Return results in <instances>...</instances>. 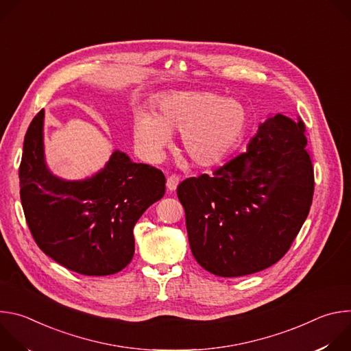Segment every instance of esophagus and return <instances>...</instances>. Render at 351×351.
<instances>
[{
  "label": "esophagus",
  "mask_w": 351,
  "mask_h": 351,
  "mask_svg": "<svg viewBox=\"0 0 351 351\" xmlns=\"http://www.w3.org/2000/svg\"><path fill=\"white\" fill-rule=\"evenodd\" d=\"M178 184H179V176L171 175V176L167 179V189H168L169 191H175L176 187H178Z\"/></svg>",
  "instance_id": "esophagus-1"
}]
</instances>
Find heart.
Here are the masks:
<instances>
[{
  "label": "heart",
  "instance_id": "obj_1",
  "mask_svg": "<svg viewBox=\"0 0 351 351\" xmlns=\"http://www.w3.org/2000/svg\"><path fill=\"white\" fill-rule=\"evenodd\" d=\"M247 114L234 99L211 91H178L160 98L154 114H138L136 144L149 160H158L171 133H180V149L194 167L210 168L225 160L244 133Z\"/></svg>",
  "mask_w": 351,
  "mask_h": 351
}]
</instances>
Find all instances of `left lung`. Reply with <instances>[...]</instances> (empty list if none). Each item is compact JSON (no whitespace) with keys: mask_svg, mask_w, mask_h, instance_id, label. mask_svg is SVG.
<instances>
[{"mask_svg":"<svg viewBox=\"0 0 351 351\" xmlns=\"http://www.w3.org/2000/svg\"><path fill=\"white\" fill-rule=\"evenodd\" d=\"M314 168L306 125L276 114L247 152L211 176L178 186L191 253L206 271L236 278L278 263L313 204Z\"/></svg>","mask_w":351,"mask_h":351,"instance_id":"1","label":"left lung"}]
</instances>
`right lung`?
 I'll return each mask as SVG.
<instances>
[{
	"instance_id": "obj_1",
	"label": "right lung",
	"mask_w": 351,
	"mask_h": 351,
	"mask_svg": "<svg viewBox=\"0 0 351 351\" xmlns=\"http://www.w3.org/2000/svg\"><path fill=\"white\" fill-rule=\"evenodd\" d=\"M43 119L41 110L27 128L19 167L21 202L34 241L80 275L122 271L134 254L136 222L165 194L164 173L115 152L93 178L62 180L44 162Z\"/></svg>"
}]
</instances>
